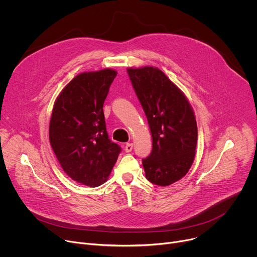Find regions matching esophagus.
Segmentation results:
<instances>
[{
	"label": "esophagus",
	"mask_w": 257,
	"mask_h": 257,
	"mask_svg": "<svg viewBox=\"0 0 257 257\" xmlns=\"http://www.w3.org/2000/svg\"><path fill=\"white\" fill-rule=\"evenodd\" d=\"M132 150H133V144L132 143H127L125 145V152L126 153H130V152H132Z\"/></svg>",
	"instance_id": "1"
}]
</instances>
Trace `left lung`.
I'll list each match as a JSON object with an SVG mask.
<instances>
[{"mask_svg":"<svg viewBox=\"0 0 257 257\" xmlns=\"http://www.w3.org/2000/svg\"><path fill=\"white\" fill-rule=\"evenodd\" d=\"M127 73L150 125L153 151L142 160L145 177L159 186L181 180L191 168L197 144L193 108L183 92L157 67Z\"/></svg>","mask_w":257,"mask_h":257,"instance_id":"8db88e82","label":"left lung"}]
</instances>
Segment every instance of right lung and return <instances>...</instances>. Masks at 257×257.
I'll use <instances>...</instances> for the list:
<instances>
[{
	"label": "right lung",
	"instance_id": "obj_1",
	"mask_svg": "<svg viewBox=\"0 0 257 257\" xmlns=\"http://www.w3.org/2000/svg\"><path fill=\"white\" fill-rule=\"evenodd\" d=\"M117 76L114 69L83 72L55 100L49 135L63 171L82 185L97 187L107 180L120 146L108 139L103 102Z\"/></svg>",
	"mask_w": 257,
	"mask_h": 257
}]
</instances>
